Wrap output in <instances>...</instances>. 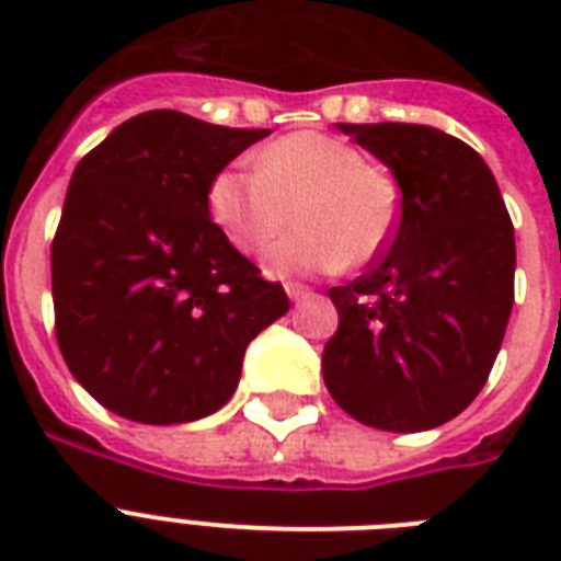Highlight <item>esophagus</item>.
Returning a JSON list of instances; mask_svg holds the SVG:
<instances>
[{
	"instance_id": "obj_1",
	"label": "esophagus",
	"mask_w": 561,
	"mask_h": 561,
	"mask_svg": "<svg viewBox=\"0 0 561 561\" xmlns=\"http://www.w3.org/2000/svg\"><path fill=\"white\" fill-rule=\"evenodd\" d=\"M285 290H288V297L294 299V302H299V299L308 294L306 285H299V282H285Z\"/></svg>"
}]
</instances>
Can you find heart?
<instances>
[{
  "label": "heart",
  "mask_w": 561,
  "mask_h": 561,
  "mask_svg": "<svg viewBox=\"0 0 561 561\" xmlns=\"http://www.w3.org/2000/svg\"><path fill=\"white\" fill-rule=\"evenodd\" d=\"M215 227L241 253L273 247L276 273H334L367 264L381 253L399 224V186L364 151L329 134H290L255 157V171L227 169L206 192Z\"/></svg>",
  "instance_id": "1"
}]
</instances>
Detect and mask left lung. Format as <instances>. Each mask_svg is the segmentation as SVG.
<instances>
[{
  "instance_id": "obj_1",
  "label": "left lung",
  "mask_w": 561,
  "mask_h": 561,
  "mask_svg": "<svg viewBox=\"0 0 561 561\" xmlns=\"http://www.w3.org/2000/svg\"><path fill=\"white\" fill-rule=\"evenodd\" d=\"M396 174L401 215L381 253L329 290L341 323L323 378L352 419L427 431L483 390L515 299V232L474 148L427 125H341Z\"/></svg>"
}]
</instances>
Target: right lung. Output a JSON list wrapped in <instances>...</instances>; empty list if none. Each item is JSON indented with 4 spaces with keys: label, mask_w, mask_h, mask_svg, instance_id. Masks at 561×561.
Instances as JSON below:
<instances>
[{
    "label": "right lung",
    "mask_w": 561,
    "mask_h": 561,
    "mask_svg": "<svg viewBox=\"0 0 561 561\" xmlns=\"http://www.w3.org/2000/svg\"><path fill=\"white\" fill-rule=\"evenodd\" d=\"M267 134L151 110L78 162L51 241L55 334L118 416L178 425L224 408L250 341L290 308L206 206L215 174Z\"/></svg>",
    "instance_id": "obj_1"
}]
</instances>
